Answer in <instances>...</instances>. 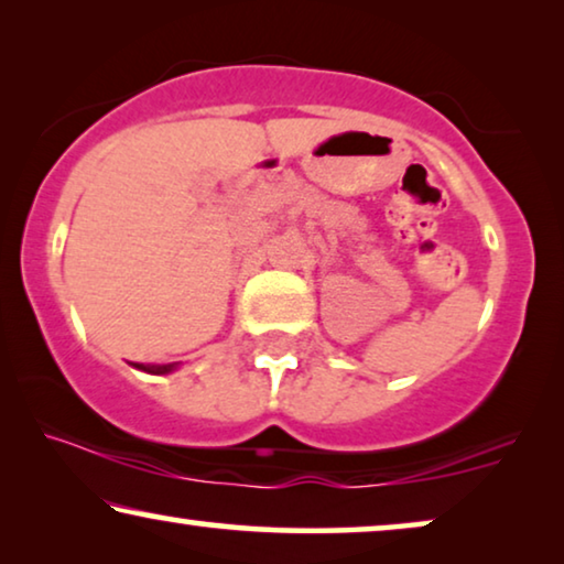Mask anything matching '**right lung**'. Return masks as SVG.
Returning <instances> with one entry per match:
<instances>
[{
  "label": "right lung",
  "mask_w": 564,
  "mask_h": 564,
  "mask_svg": "<svg viewBox=\"0 0 564 564\" xmlns=\"http://www.w3.org/2000/svg\"><path fill=\"white\" fill-rule=\"evenodd\" d=\"M140 370H148V372H158V376H161V372H169V370H173V365H158V368H145V365H138Z\"/></svg>",
  "instance_id": "right-lung-1"
}]
</instances>
